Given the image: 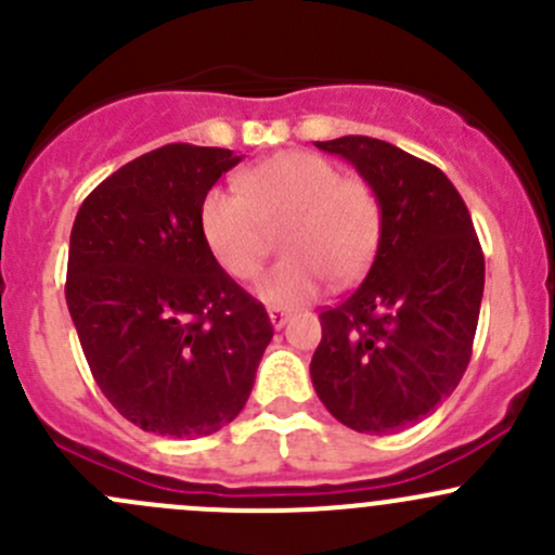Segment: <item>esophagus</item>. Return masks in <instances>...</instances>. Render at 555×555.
Returning <instances> with one entry per match:
<instances>
[{
    "label": "esophagus",
    "mask_w": 555,
    "mask_h": 555,
    "mask_svg": "<svg viewBox=\"0 0 555 555\" xmlns=\"http://www.w3.org/2000/svg\"><path fill=\"white\" fill-rule=\"evenodd\" d=\"M268 319H271V324L273 327H284V322H287L289 319V311H284V309H271L268 311Z\"/></svg>",
    "instance_id": "1"
}]
</instances>
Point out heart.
<instances>
[{"instance_id":"obj_1","label":"heart","mask_w":555,"mask_h":555,"mask_svg":"<svg viewBox=\"0 0 555 555\" xmlns=\"http://www.w3.org/2000/svg\"><path fill=\"white\" fill-rule=\"evenodd\" d=\"M279 228L284 260L257 282V295L293 309L317 298L327 279L349 284L365 273L382 238V201L365 179L340 177L333 160L295 150L246 171L242 190L211 188L201 204L204 242L236 279L260 271Z\"/></svg>"}]
</instances>
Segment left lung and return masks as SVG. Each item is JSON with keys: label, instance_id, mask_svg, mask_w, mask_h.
Returning a JSON list of instances; mask_svg holds the SVG:
<instances>
[{"label": "left lung", "instance_id": "1", "mask_svg": "<svg viewBox=\"0 0 555 555\" xmlns=\"http://www.w3.org/2000/svg\"><path fill=\"white\" fill-rule=\"evenodd\" d=\"M382 201V238L360 287L319 313V400L340 424L395 435L456 389L473 354L483 251L462 195L438 166L371 137L317 142Z\"/></svg>", "mask_w": 555, "mask_h": 555}]
</instances>
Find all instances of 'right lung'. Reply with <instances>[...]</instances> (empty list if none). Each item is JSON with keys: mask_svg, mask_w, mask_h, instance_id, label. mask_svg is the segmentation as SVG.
Masks as SVG:
<instances>
[{"mask_svg": "<svg viewBox=\"0 0 555 555\" xmlns=\"http://www.w3.org/2000/svg\"><path fill=\"white\" fill-rule=\"evenodd\" d=\"M242 160L166 144L106 177L75 217L66 306L106 400L144 433L204 438L242 413L273 327L220 268L201 204Z\"/></svg>", "mask_w": 555, "mask_h": 555, "instance_id": "add662e5", "label": "right lung"}]
</instances>
